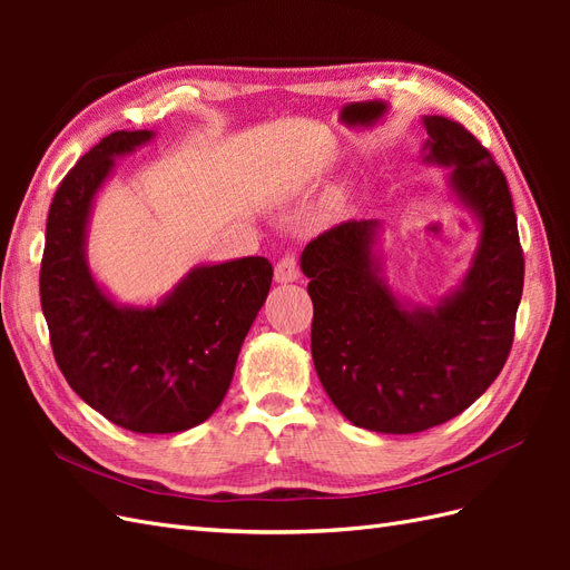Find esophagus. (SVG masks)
Segmentation results:
<instances>
[{
  "instance_id": "1",
  "label": "esophagus",
  "mask_w": 570,
  "mask_h": 570,
  "mask_svg": "<svg viewBox=\"0 0 570 570\" xmlns=\"http://www.w3.org/2000/svg\"><path fill=\"white\" fill-rule=\"evenodd\" d=\"M299 278V258L295 254H285L275 264V281L278 283H295Z\"/></svg>"
}]
</instances>
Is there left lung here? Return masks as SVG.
Instances as JSON below:
<instances>
[{
  "label": "left lung",
  "instance_id": "left-lung-1",
  "mask_svg": "<svg viewBox=\"0 0 570 570\" xmlns=\"http://www.w3.org/2000/svg\"><path fill=\"white\" fill-rule=\"evenodd\" d=\"M425 161L452 168L459 199L480 218L463 287L430 308H406L377 278L375 220H344L302 252L314 302L318 381L354 425L409 435L459 416L504 368L525 258L507 176L473 132L425 116Z\"/></svg>",
  "mask_w": 570,
  "mask_h": 570
}]
</instances>
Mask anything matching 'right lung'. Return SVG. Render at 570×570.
Wrapping results in <instances>:
<instances>
[{
  "label": "right lung",
  "instance_id": "add662e5",
  "mask_svg": "<svg viewBox=\"0 0 570 570\" xmlns=\"http://www.w3.org/2000/svg\"><path fill=\"white\" fill-rule=\"evenodd\" d=\"M149 130H116L59 183L47 216L40 302L51 352L82 402L145 435L204 423L226 396L239 347L264 306L273 266L264 256L195 268L154 308L116 306L85 262V226L116 154Z\"/></svg>",
  "mask_w": 570,
  "mask_h": 570
}]
</instances>
